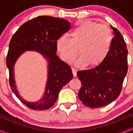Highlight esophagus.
<instances>
[{"instance_id": "34e87169", "label": "esophagus", "mask_w": 133, "mask_h": 133, "mask_svg": "<svg viewBox=\"0 0 133 133\" xmlns=\"http://www.w3.org/2000/svg\"><path fill=\"white\" fill-rule=\"evenodd\" d=\"M72 74L74 76V77H76L77 76V71L75 69H72Z\"/></svg>"}]
</instances>
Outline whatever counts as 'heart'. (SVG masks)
<instances>
[{"label": "heart", "mask_w": 133, "mask_h": 133, "mask_svg": "<svg viewBox=\"0 0 133 133\" xmlns=\"http://www.w3.org/2000/svg\"><path fill=\"white\" fill-rule=\"evenodd\" d=\"M113 35L104 24L90 21L79 22L70 33V39L61 37L56 42V49L66 63L76 59L78 51L81 56L76 61L78 67L87 64L91 67L99 65L111 49Z\"/></svg>", "instance_id": "b5f03b06"}]
</instances>
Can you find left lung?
<instances>
[{
    "instance_id": "8db88e82",
    "label": "left lung",
    "mask_w": 133,
    "mask_h": 133,
    "mask_svg": "<svg viewBox=\"0 0 133 133\" xmlns=\"http://www.w3.org/2000/svg\"><path fill=\"white\" fill-rule=\"evenodd\" d=\"M114 38L104 61L95 68L77 71L81 82L78 92L82 103L91 108L106 106L119 96L128 72V50L120 32L111 26Z\"/></svg>"
}]
</instances>
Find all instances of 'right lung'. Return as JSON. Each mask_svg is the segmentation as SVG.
<instances>
[{
    "instance_id": "right-lung-1",
    "label": "right lung",
    "mask_w": 133,
    "mask_h": 133,
    "mask_svg": "<svg viewBox=\"0 0 133 133\" xmlns=\"http://www.w3.org/2000/svg\"><path fill=\"white\" fill-rule=\"evenodd\" d=\"M69 21L51 16H39L22 24L13 35L9 45L6 64L10 88L25 106L34 110H46L57 101L62 87L73 78L71 67L56 54V42L70 29ZM26 51L43 55L48 63V78L44 92L37 102L25 100L19 95L15 80L14 68L18 59Z\"/></svg>"
}]
</instances>
